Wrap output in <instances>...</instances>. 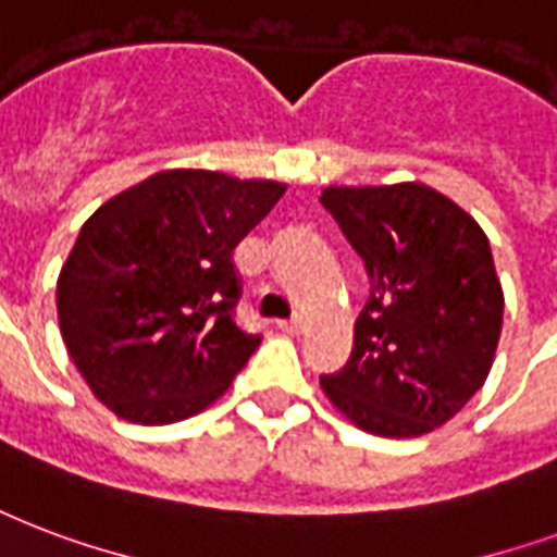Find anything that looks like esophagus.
Instances as JSON below:
<instances>
[{"label":"esophagus","instance_id":"1","mask_svg":"<svg viewBox=\"0 0 557 557\" xmlns=\"http://www.w3.org/2000/svg\"><path fill=\"white\" fill-rule=\"evenodd\" d=\"M277 330H283L286 335H300L304 330H307V318L295 315V318H288V321H277Z\"/></svg>","mask_w":557,"mask_h":557}]
</instances>
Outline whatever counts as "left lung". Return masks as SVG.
<instances>
[{"instance_id":"obj_1","label":"left lung","mask_w":557,"mask_h":557,"mask_svg":"<svg viewBox=\"0 0 557 557\" xmlns=\"http://www.w3.org/2000/svg\"><path fill=\"white\" fill-rule=\"evenodd\" d=\"M321 203L371 280L350 359L321 388L371 435L438 430L485 385L503 333L487 236L423 184L326 186Z\"/></svg>"}]
</instances>
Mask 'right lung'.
I'll return each instance as SVG.
<instances>
[{
  "instance_id": "obj_1",
  "label": "right lung",
  "mask_w": 557,
  "mask_h": 557,
  "mask_svg": "<svg viewBox=\"0 0 557 557\" xmlns=\"http://www.w3.org/2000/svg\"><path fill=\"white\" fill-rule=\"evenodd\" d=\"M286 193L277 181L172 169L101 203L58 277V321L92 394L131 423L219 400L260 347L233 309V248Z\"/></svg>"
}]
</instances>
